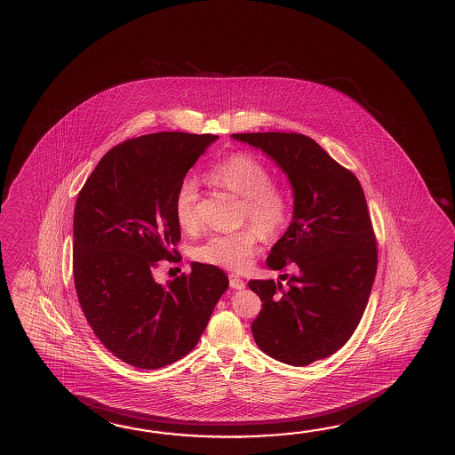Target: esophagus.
Wrapping results in <instances>:
<instances>
[{
  "instance_id": "esophagus-1",
  "label": "esophagus",
  "mask_w": 455,
  "mask_h": 455,
  "mask_svg": "<svg viewBox=\"0 0 455 455\" xmlns=\"http://www.w3.org/2000/svg\"><path fill=\"white\" fill-rule=\"evenodd\" d=\"M230 280V287L235 288V290H242L244 288V282H243V278L238 277V275H230L228 277Z\"/></svg>"
}]
</instances>
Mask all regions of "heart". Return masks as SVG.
I'll return each instance as SVG.
<instances>
[{
	"label": "heart",
	"mask_w": 455,
	"mask_h": 455,
	"mask_svg": "<svg viewBox=\"0 0 455 455\" xmlns=\"http://www.w3.org/2000/svg\"><path fill=\"white\" fill-rule=\"evenodd\" d=\"M207 181L242 197V217L266 238H275L287 227L290 203L285 193L270 185L269 168L251 154L236 152L207 172ZM199 193L193 180H185L175 195L173 211L181 230L191 232L199 223ZM258 229V230H259ZM257 230V231H258ZM252 227L236 232L215 233L195 248V258L209 266L228 270L246 269L258 248L259 233Z\"/></svg>",
	"instance_id": "1"
}]
</instances>
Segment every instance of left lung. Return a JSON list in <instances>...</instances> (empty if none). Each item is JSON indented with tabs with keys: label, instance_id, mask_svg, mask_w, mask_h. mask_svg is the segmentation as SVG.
I'll list each match as a JSON object with an SVG mask.
<instances>
[{
	"label": "left lung",
	"instance_id": "left-lung-1",
	"mask_svg": "<svg viewBox=\"0 0 455 455\" xmlns=\"http://www.w3.org/2000/svg\"><path fill=\"white\" fill-rule=\"evenodd\" d=\"M233 140L260 148L293 189V217L267 258L287 280H250L262 301L251 331L278 362L307 366L340 350L362 321L378 250L358 178L315 140L297 132H244Z\"/></svg>",
	"mask_w": 455,
	"mask_h": 455
}]
</instances>
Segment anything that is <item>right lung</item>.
<instances>
[{
	"mask_svg": "<svg viewBox=\"0 0 455 455\" xmlns=\"http://www.w3.org/2000/svg\"><path fill=\"white\" fill-rule=\"evenodd\" d=\"M212 134L154 132L108 150L77 196L76 293L93 334L121 362L157 370L195 348L228 288L223 270L195 262L160 285L157 260L175 258L173 203Z\"/></svg>",
	"mask_w": 455,
	"mask_h": 455,
	"instance_id": "right-lung-1",
	"label": "right lung"
}]
</instances>
